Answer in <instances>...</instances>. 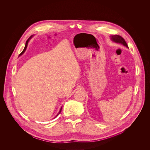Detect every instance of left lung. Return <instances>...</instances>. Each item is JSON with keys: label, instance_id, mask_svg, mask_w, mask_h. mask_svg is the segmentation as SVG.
Segmentation results:
<instances>
[{"label": "left lung", "instance_id": "8db88e82", "mask_svg": "<svg viewBox=\"0 0 150 150\" xmlns=\"http://www.w3.org/2000/svg\"><path fill=\"white\" fill-rule=\"evenodd\" d=\"M110 38L111 39V40L114 42L117 43H120L123 45L124 46H126L128 48V46L125 42V40H124V39L123 38H122L121 36L120 35H111L110 36Z\"/></svg>", "mask_w": 150, "mask_h": 150}]
</instances>
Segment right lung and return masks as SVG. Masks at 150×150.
Returning a JSON list of instances; mask_svg holds the SVG:
<instances>
[{
	"label": "right lung",
	"instance_id": "right-lung-1",
	"mask_svg": "<svg viewBox=\"0 0 150 150\" xmlns=\"http://www.w3.org/2000/svg\"><path fill=\"white\" fill-rule=\"evenodd\" d=\"M33 36V35H32V36H30L29 38V39H28L26 40V44H25V47H24V49L23 50V51L22 52V53H21V54L19 55H22V54H23V53L25 52L26 49V48H27V46H28V42H29V40H30V39L32 38V36ZM62 107L61 108V109H60V110H59V112H58V114H57V115L55 117V118H56V117H57V116H58L59 114H60V113L61 112V111H62Z\"/></svg>",
	"mask_w": 150,
	"mask_h": 150
}]
</instances>
